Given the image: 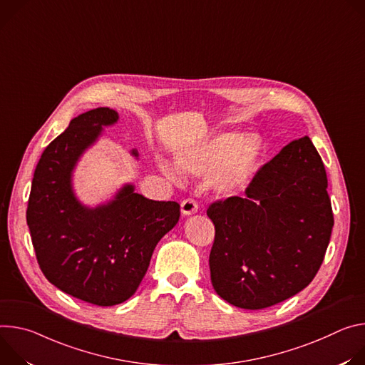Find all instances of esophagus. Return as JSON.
Instances as JSON below:
<instances>
[{"label":"esophagus","instance_id":"1","mask_svg":"<svg viewBox=\"0 0 365 365\" xmlns=\"http://www.w3.org/2000/svg\"><path fill=\"white\" fill-rule=\"evenodd\" d=\"M198 210V203L194 198H185L181 203V212L182 215L188 216V215H194Z\"/></svg>","mask_w":365,"mask_h":365}]
</instances>
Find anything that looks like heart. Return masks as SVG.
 <instances>
[{"instance_id":"obj_1","label":"heart","mask_w":365,"mask_h":365,"mask_svg":"<svg viewBox=\"0 0 365 365\" xmlns=\"http://www.w3.org/2000/svg\"><path fill=\"white\" fill-rule=\"evenodd\" d=\"M264 150L265 145L259 136L229 133L178 153L177 160L184 173L207 180L217 178V188L223 194H233L251 182ZM162 170L175 180L177 175L170 167L162 165Z\"/></svg>"}]
</instances>
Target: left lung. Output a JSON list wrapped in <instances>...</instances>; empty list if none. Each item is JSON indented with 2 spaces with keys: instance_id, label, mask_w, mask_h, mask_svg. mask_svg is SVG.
<instances>
[{
  "instance_id": "1",
  "label": "left lung",
  "mask_w": 365,
  "mask_h": 365,
  "mask_svg": "<svg viewBox=\"0 0 365 365\" xmlns=\"http://www.w3.org/2000/svg\"><path fill=\"white\" fill-rule=\"evenodd\" d=\"M328 177L304 136L264 164L245 197L217 200L209 265L212 284L227 303L258 310L307 287L317 274L334 227Z\"/></svg>"
}]
</instances>
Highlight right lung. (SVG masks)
Here are the masks:
<instances>
[{
    "label": "right lung",
    "instance_id": "1",
    "mask_svg": "<svg viewBox=\"0 0 365 365\" xmlns=\"http://www.w3.org/2000/svg\"><path fill=\"white\" fill-rule=\"evenodd\" d=\"M117 118V111L98 107L71 120L37 162L26 212L45 277L96 306H114L135 294L156 244L180 219L177 201L149 200L133 185L96 209L76 200L71 184L76 160Z\"/></svg>",
    "mask_w": 365,
    "mask_h": 365
}]
</instances>
